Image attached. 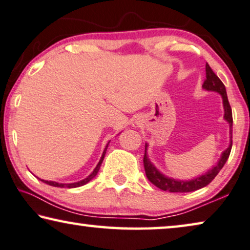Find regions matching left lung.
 Here are the masks:
<instances>
[{
	"instance_id": "obj_1",
	"label": "left lung",
	"mask_w": 250,
	"mask_h": 250,
	"mask_svg": "<svg viewBox=\"0 0 250 250\" xmlns=\"http://www.w3.org/2000/svg\"><path fill=\"white\" fill-rule=\"evenodd\" d=\"M206 81L202 85V87L207 91H213L218 92L219 94L222 96V102H223V109H225V120L228 122L230 125V145L229 147L222 152L221 158L219 159L218 164L215 166L212 167V169L208 170L206 174L201 175V176L193 178L189 181H177L174 178L167 177L165 175H163L156 167L152 165L151 162L149 161L147 157V146L145 148V156H144V167L145 172H146V176L149 181L151 182L155 186H157L158 188L163 189V191H168L173 193H184V192H193L196 189H200L210 184L212 181L214 180V177L217 176L218 173L222 169V167L225 166L226 162L228 161L230 151H231L232 147V111L231 106H230L228 96H227L226 86L223 85L220 78L215 75L213 70L207 62L206 65Z\"/></svg>"
}]
</instances>
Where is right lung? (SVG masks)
<instances>
[{"label":"right lung","instance_id":"obj_1","mask_svg":"<svg viewBox=\"0 0 250 250\" xmlns=\"http://www.w3.org/2000/svg\"><path fill=\"white\" fill-rule=\"evenodd\" d=\"M107 146H109V143H107L105 149H104L103 154H102V157L101 159H100V162L98 165H96V167L94 168V170L88 175V176L86 178H84V180H82L80 182H76V183H70V184H62V183H57V182H53V181H44V180H42L43 183H46L48 185H51V186H55V188H78V186H82V185H85L86 183H88L89 181L92 180V178H94L96 176V174H98L100 167H101V164L103 162L104 159V156H105V152H106V149H107Z\"/></svg>","mask_w":250,"mask_h":250}]
</instances>
